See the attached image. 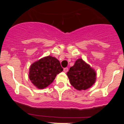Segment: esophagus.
I'll use <instances>...</instances> for the list:
<instances>
[{"instance_id": "esophagus-1", "label": "esophagus", "mask_w": 124, "mask_h": 124, "mask_svg": "<svg viewBox=\"0 0 124 124\" xmlns=\"http://www.w3.org/2000/svg\"><path fill=\"white\" fill-rule=\"evenodd\" d=\"M68 68H63V71H64L65 72H68Z\"/></svg>"}]
</instances>
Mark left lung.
Returning <instances> with one entry per match:
<instances>
[{"label":"left lung","instance_id":"8db88e82","mask_svg":"<svg viewBox=\"0 0 124 124\" xmlns=\"http://www.w3.org/2000/svg\"><path fill=\"white\" fill-rule=\"evenodd\" d=\"M67 74L71 85L78 91L89 88L96 81L95 71L82 59H77Z\"/></svg>","mask_w":124,"mask_h":124}]
</instances>
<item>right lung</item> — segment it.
<instances>
[{
    "mask_svg": "<svg viewBox=\"0 0 124 124\" xmlns=\"http://www.w3.org/2000/svg\"><path fill=\"white\" fill-rule=\"evenodd\" d=\"M63 71L60 62L54 57L46 56L32 63L29 77L38 89H44L51 84L57 74Z\"/></svg>",
    "mask_w": 124,
    "mask_h": 124,
    "instance_id": "right-lung-1",
    "label": "right lung"
}]
</instances>
